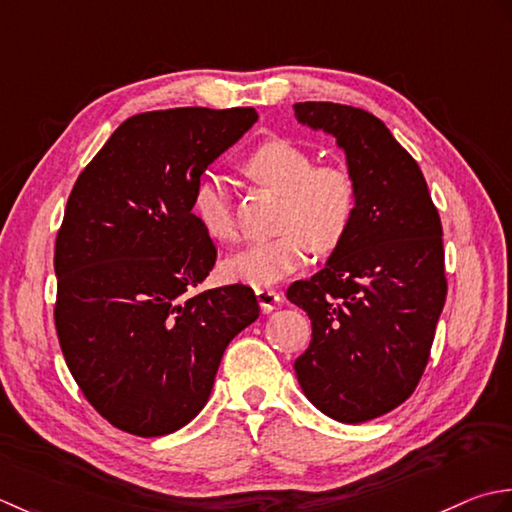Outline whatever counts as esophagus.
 Instances as JSON below:
<instances>
[{"instance_id": "esophagus-1", "label": "esophagus", "mask_w": 512, "mask_h": 512, "mask_svg": "<svg viewBox=\"0 0 512 512\" xmlns=\"http://www.w3.org/2000/svg\"><path fill=\"white\" fill-rule=\"evenodd\" d=\"M256 298H258V305L263 309V314H271V311L276 309V305L283 296H280V291L276 289H256Z\"/></svg>"}]
</instances>
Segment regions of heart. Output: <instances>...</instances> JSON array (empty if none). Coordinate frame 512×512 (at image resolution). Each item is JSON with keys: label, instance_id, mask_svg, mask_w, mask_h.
I'll use <instances>...</instances> for the list:
<instances>
[{"label": "heart", "instance_id": "1", "mask_svg": "<svg viewBox=\"0 0 512 512\" xmlns=\"http://www.w3.org/2000/svg\"><path fill=\"white\" fill-rule=\"evenodd\" d=\"M243 172L254 183L280 194V234L247 245L225 260V274L254 287H269L305 263L309 252L331 254L356 221L358 190L353 176L289 141H267L249 152ZM192 212L203 232L218 243L238 238L236 218L221 179L205 176L194 185Z\"/></svg>", "mask_w": 512, "mask_h": 512}]
</instances>
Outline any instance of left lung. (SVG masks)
<instances>
[{
	"mask_svg": "<svg viewBox=\"0 0 512 512\" xmlns=\"http://www.w3.org/2000/svg\"><path fill=\"white\" fill-rule=\"evenodd\" d=\"M294 112L336 139L358 190L342 245L287 289L311 320L294 369L311 404L360 424L409 398L429 362L446 300L442 223L420 165L378 117L329 101L296 103Z\"/></svg>",
	"mask_w": 512,
	"mask_h": 512,
	"instance_id": "1",
	"label": "left lung"
}]
</instances>
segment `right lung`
<instances>
[{
  "label": "right lung",
  "mask_w": 512,
  "mask_h": 512,
  "mask_svg": "<svg viewBox=\"0 0 512 512\" xmlns=\"http://www.w3.org/2000/svg\"><path fill=\"white\" fill-rule=\"evenodd\" d=\"M256 121L254 108L134 114L68 196L57 336L86 400L125 433L159 437L194 420L227 344L260 314L245 285L192 294L216 263L194 185Z\"/></svg>",
  "instance_id": "1"
}]
</instances>
